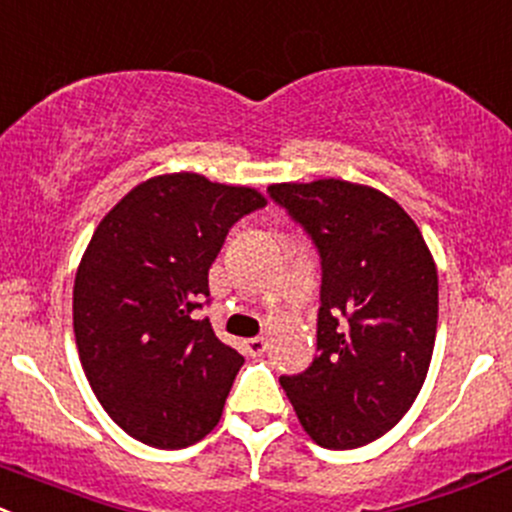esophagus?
<instances>
[{
    "label": "esophagus",
    "instance_id": "34e87169",
    "mask_svg": "<svg viewBox=\"0 0 512 512\" xmlns=\"http://www.w3.org/2000/svg\"><path fill=\"white\" fill-rule=\"evenodd\" d=\"M244 347H246V352H249L251 357H258V355H263V352H266L268 342L263 340V337H251V340L244 342Z\"/></svg>",
    "mask_w": 512,
    "mask_h": 512
}]
</instances>
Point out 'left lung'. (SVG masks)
I'll list each match as a JSON object with an SVG mask.
<instances>
[{
	"mask_svg": "<svg viewBox=\"0 0 512 512\" xmlns=\"http://www.w3.org/2000/svg\"><path fill=\"white\" fill-rule=\"evenodd\" d=\"M268 192L323 258L318 355L281 387L315 444L360 449L399 424L424 387L439 320L434 256L414 219L367 184L325 177Z\"/></svg>",
	"mask_w": 512,
	"mask_h": 512,
	"instance_id": "1",
	"label": "left lung"
}]
</instances>
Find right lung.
<instances>
[{
  "mask_svg": "<svg viewBox=\"0 0 512 512\" xmlns=\"http://www.w3.org/2000/svg\"><path fill=\"white\" fill-rule=\"evenodd\" d=\"M263 204L254 187L172 172L93 231L73 283L78 357L100 407L142 444L187 449L219 424L244 357L192 310L231 224Z\"/></svg>",
  "mask_w": 512,
  "mask_h": 512,
  "instance_id": "add662e5",
  "label": "right lung"
}]
</instances>
